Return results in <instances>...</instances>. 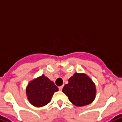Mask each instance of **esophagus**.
<instances>
[{
    "instance_id": "obj_1",
    "label": "esophagus",
    "mask_w": 122,
    "mask_h": 122,
    "mask_svg": "<svg viewBox=\"0 0 122 122\" xmlns=\"http://www.w3.org/2000/svg\"><path fill=\"white\" fill-rule=\"evenodd\" d=\"M63 86H59V90H63Z\"/></svg>"
}]
</instances>
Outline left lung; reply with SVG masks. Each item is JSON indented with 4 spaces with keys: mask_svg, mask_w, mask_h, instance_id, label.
I'll use <instances>...</instances> for the list:
<instances>
[{
    "mask_svg": "<svg viewBox=\"0 0 122 122\" xmlns=\"http://www.w3.org/2000/svg\"><path fill=\"white\" fill-rule=\"evenodd\" d=\"M62 91L69 101L77 107L92 103L96 96L95 85L90 77L83 73L74 74Z\"/></svg>",
    "mask_w": 122,
    "mask_h": 122,
    "instance_id": "8db88e82",
    "label": "left lung"
}]
</instances>
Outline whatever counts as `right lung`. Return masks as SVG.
<instances>
[{
	"mask_svg": "<svg viewBox=\"0 0 122 122\" xmlns=\"http://www.w3.org/2000/svg\"><path fill=\"white\" fill-rule=\"evenodd\" d=\"M58 90L52 81L42 75L29 83L26 93L30 104L36 107H42L50 102L53 93Z\"/></svg>",
	"mask_w": 122,
	"mask_h": 122,
	"instance_id": "add662e5",
	"label": "right lung"
}]
</instances>
